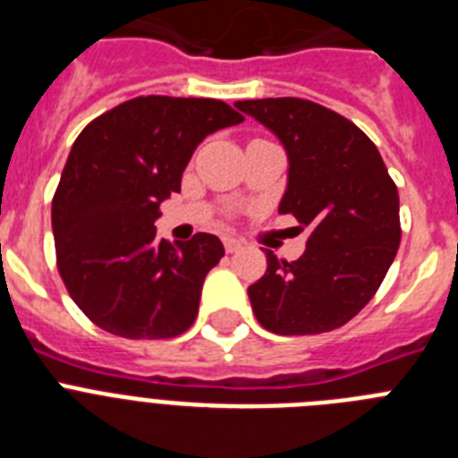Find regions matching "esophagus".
Here are the masks:
<instances>
[{
    "label": "esophagus",
    "mask_w": 458,
    "mask_h": 458,
    "mask_svg": "<svg viewBox=\"0 0 458 458\" xmlns=\"http://www.w3.org/2000/svg\"><path fill=\"white\" fill-rule=\"evenodd\" d=\"M222 245H225V250H226V252H229V254L238 252V250L242 248V242H241V241H236V238H229V236H226L225 241H222Z\"/></svg>",
    "instance_id": "esophagus-1"
}]
</instances>
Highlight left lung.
Masks as SVG:
<instances>
[{"mask_svg": "<svg viewBox=\"0 0 458 458\" xmlns=\"http://www.w3.org/2000/svg\"><path fill=\"white\" fill-rule=\"evenodd\" d=\"M289 156L279 213L307 232L301 259L266 250L264 277L248 289L257 321L275 335H321L374 298L402 241L399 192L374 141L353 121L302 98L238 100Z\"/></svg>", "mask_w": 458, "mask_h": 458, "instance_id": "left-lung-1", "label": "left lung"}]
</instances>
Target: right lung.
Segmentation results:
<instances>
[{"instance_id":"right-lung-1","label":"right lung","mask_w":458,"mask_h":458,"mask_svg":"<svg viewBox=\"0 0 458 458\" xmlns=\"http://www.w3.org/2000/svg\"><path fill=\"white\" fill-rule=\"evenodd\" d=\"M245 119L216 98L137 96L96 116L68 153L52 197L56 268L75 305L125 339H169L197 318L220 238L157 241L153 220L194 148Z\"/></svg>"}]
</instances>
